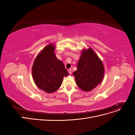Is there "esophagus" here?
I'll return each instance as SVG.
<instances>
[{
  "label": "esophagus",
  "mask_w": 135,
  "mask_h": 135,
  "mask_svg": "<svg viewBox=\"0 0 135 135\" xmlns=\"http://www.w3.org/2000/svg\"><path fill=\"white\" fill-rule=\"evenodd\" d=\"M68 73H69V74H71L72 73V70H71V69H68Z\"/></svg>",
  "instance_id": "34e87169"
}]
</instances>
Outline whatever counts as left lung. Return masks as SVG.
Listing matches in <instances>:
<instances>
[{
    "instance_id": "8db88e82",
    "label": "left lung",
    "mask_w": 135,
    "mask_h": 135,
    "mask_svg": "<svg viewBox=\"0 0 135 135\" xmlns=\"http://www.w3.org/2000/svg\"><path fill=\"white\" fill-rule=\"evenodd\" d=\"M73 75L76 85L84 91H90L101 83L104 75V67L91 48L81 52L77 70Z\"/></svg>"
}]
</instances>
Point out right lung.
Returning <instances> with one entry per match:
<instances>
[{"label":"right lung","mask_w":135,"mask_h":135,"mask_svg":"<svg viewBox=\"0 0 135 135\" xmlns=\"http://www.w3.org/2000/svg\"><path fill=\"white\" fill-rule=\"evenodd\" d=\"M53 44L45 47L36 56L32 68L35 84L47 93H52L60 87L64 76L69 73L62 61L56 57Z\"/></svg>","instance_id":"obj_1"}]
</instances>
